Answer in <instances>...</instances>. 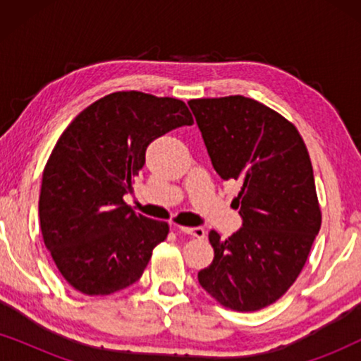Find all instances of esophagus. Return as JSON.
Instances as JSON below:
<instances>
[{"label":"esophagus","mask_w":361,"mask_h":361,"mask_svg":"<svg viewBox=\"0 0 361 361\" xmlns=\"http://www.w3.org/2000/svg\"><path fill=\"white\" fill-rule=\"evenodd\" d=\"M177 230L185 235L195 236V238H205V230L200 228V226H194V228L192 226H177Z\"/></svg>","instance_id":"esophagus-1"}]
</instances>
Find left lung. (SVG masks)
Segmentation results:
<instances>
[{
    "label": "left lung",
    "instance_id": "left-lung-1",
    "mask_svg": "<svg viewBox=\"0 0 361 361\" xmlns=\"http://www.w3.org/2000/svg\"><path fill=\"white\" fill-rule=\"evenodd\" d=\"M189 106L216 174L240 184L233 204L243 219L226 240L210 231L215 255L199 283L224 307L255 312L288 293L320 230L309 151L293 123L253 98H197Z\"/></svg>",
    "mask_w": 361,
    "mask_h": 361
}]
</instances>
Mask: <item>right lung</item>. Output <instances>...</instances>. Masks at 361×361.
<instances>
[{"label":"right lung","mask_w":361,"mask_h":361,"mask_svg":"<svg viewBox=\"0 0 361 361\" xmlns=\"http://www.w3.org/2000/svg\"><path fill=\"white\" fill-rule=\"evenodd\" d=\"M192 123L177 98L115 92L78 113L59 137L42 172L39 219L59 273L78 293H118L145 273L169 225L135 214L123 195L149 142Z\"/></svg>","instance_id":"obj_1"}]
</instances>
